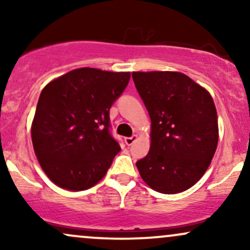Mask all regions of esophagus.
<instances>
[{"instance_id":"34e87169","label":"esophagus","mask_w":250,"mask_h":250,"mask_svg":"<svg viewBox=\"0 0 250 250\" xmlns=\"http://www.w3.org/2000/svg\"><path fill=\"white\" fill-rule=\"evenodd\" d=\"M137 139H139V136H137V135H133L131 137H125V142L127 146H131L135 141H137Z\"/></svg>"}]
</instances>
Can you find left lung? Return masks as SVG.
<instances>
[{"instance_id": "1", "label": "left lung", "mask_w": 250, "mask_h": 250, "mask_svg": "<svg viewBox=\"0 0 250 250\" xmlns=\"http://www.w3.org/2000/svg\"><path fill=\"white\" fill-rule=\"evenodd\" d=\"M150 116V148L136 162L146 183L162 194L193 187L219 142L217 113L209 91L179 71H133Z\"/></svg>"}]
</instances>
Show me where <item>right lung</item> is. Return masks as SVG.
<instances>
[{"instance_id":"1","label":"right lung","mask_w":250,"mask_h":250,"mask_svg":"<svg viewBox=\"0 0 250 250\" xmlns=\"http://www.w3.org/2000/svg\"><path fill=\"white\" fill-rule=\"evenodd\" d=\"M129 79V71L79 68L43 88L31 123V141L51 182L80 191L104 177L121 150L109 134V109Z\"/></svg>"}]
</instances>
